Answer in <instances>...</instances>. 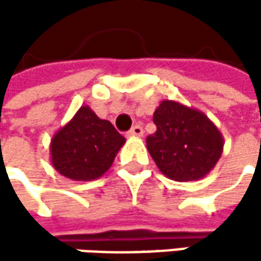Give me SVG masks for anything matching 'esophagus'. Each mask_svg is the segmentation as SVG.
I'll list each match as a JSON object with an SVG mask.
<instances>
[{
    "mask_svg": "<svg viewBox=\"0 0 261 261\" xmlns=\"http://www.w3.org/2000/svg\"><path fill=\"white\" fill-rule=\"evenodd\" d=\"M130 137H142L143 136V128L140 125H134L128 133H127Z\"/></svg>",
    "mask_w": 261,
    "mask_h": 261,
    "instance_id": "obj_1",
    "label": "esophagus"
}]
</instances>
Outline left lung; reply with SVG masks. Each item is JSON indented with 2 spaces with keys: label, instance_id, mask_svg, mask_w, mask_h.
Returning a JSON list of instances; mask_svg holds the SVG:
<instances>
[{
  "label": "left lung",
  "instance_id": "left-lung-1",
  "mask_svg": "<svg viewBox=\"0 0 261 261\" xmlns=\"http://www.w3.org/2000/svg\"><path fill=\"white\" fill-rule=\"evenodd\" d=\"M152 121L157 127L146 137V148L163 175L174 181L204 178L219 162L224 137L199 110L163 99Z\"/></svg>",
  "mask_w": 261,
  "mask_h": 261
}]
</instances>
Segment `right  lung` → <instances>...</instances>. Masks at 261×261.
Returning <instances> with one entry per match:
<instances>
[{
    "label": "right lung",
    "mask_w": 261,
    "mask_h": 261,
    "mask_svg": "<svg viewBox=\"0 0 261 261\" xmlns=\"http://www.w3.org/2000/svg\"><path fill=\"white\" fill-rule=\"evenodd\" d=\"M125 137L112 122L99 119L89 106L54 133L49 145L54 169L74 181H92L104 175L115 162Z\"/></svg>",
    "instance_id": "1"
}]
</instances>
